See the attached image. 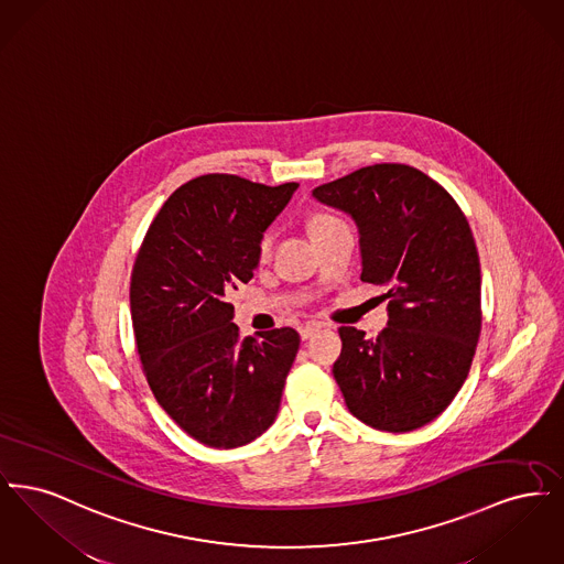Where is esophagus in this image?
I'll return each mask as SVG.
<instances>
[{
	"instance_id": "esophagus-1",
	"label": "esophagus",
	"mask_w": 564,
	"mask_h": 564,
	"mask_svg": "<svg viewBox=\"0 0 564 564\" xmlns=\"http://www.w3.org/2000/svg\"><path fill=\"white\" fill-rule=\"evenodd\" d=\"M322 327V323H306V325L300 327V338H302V340H308V338H311L315 332H319Z\"/></svg>"
}]
</instances>
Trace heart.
Listing matches in <instances>:
<instances>
[{"label":"heart","instance_id":"1","mask_svg":"<svg viewBox=\"0 0 564 564\" xmlns=\"http://www.w3.org/2000/svg\"><path fill=\"white\" fill-rule=\"evenodd\" d=\"M338 224H343V221L338 217H334V215L315 214L308 219V232L315 239V237H319L325 230H329V228H334ZM272 242H274V235L272 232H264L262 239H260V247H258L260 258H269L270 251H272Z\"/></svg>","mask_w":564,"mask_h":564}]
</instances>
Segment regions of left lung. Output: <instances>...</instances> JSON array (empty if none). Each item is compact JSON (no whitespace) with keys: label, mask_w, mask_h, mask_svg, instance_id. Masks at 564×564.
Masks as SVG:
<instances>
[{"label":"left lung","mask_w":564,"mask_h":564,"mask_svg":"<svg viewBox=\"0 0 564 564\" xmlns=\"http://www.w3.org/2000/svg\"><path fill=\"white\" fill-rule=\"evenodd\" d=\"M359 228L361 281L384 288L389 323L340 327L334 378L352 416L389 433L437 419L469 375L480 329V258L455 198L423 171L382 162L313 189Z\"/></svg>","instance_id":"8db88e82"}]
</instances>
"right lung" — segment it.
<instances>
[{
	"mask_svg": "<svg viewBox=\"0 0 564 564\" xmlns=\"http://www.w3.org/2000/svg\"><path fill=\"white\" fill-rule=\"evenodd\" d=\"M297 184L209 173L175 189L150 224L131 274L143 375L162 410L212 448H237L276 419L300 336L241 338L228 295L253 276L260 239Z\"/></svg>",
	"mask_w": 564,
	"mask_h": 564,
	"instance_id": "right-lung-1",
	"label": "right lung"
}]
</instances>
